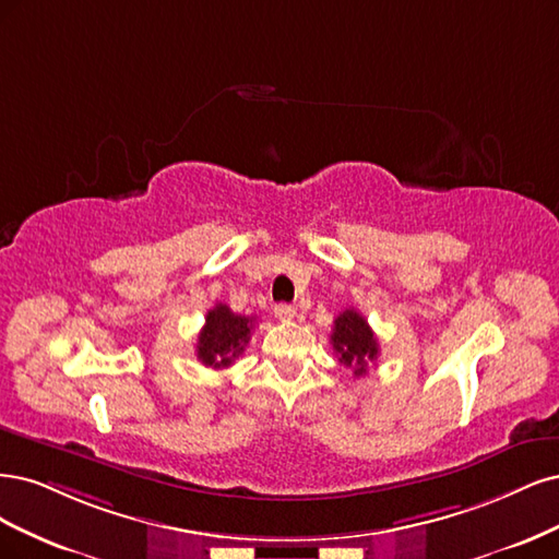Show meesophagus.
Here are the masks:
<instances>
[{"instance_id":"1","label":"esophagus","mask_w":559,"mask_h":559,"mask_svg":"<svg viewBox=\"0 0 559 559\" xmlns=\"http://www.w3.org/2000/svg\"><path fill=\"white\" fill-rule=\"evenodd\" d=\"M274 316L278 320H293L297 316V309L293 304H278V306H274Z\"/></svg>"}]
</instances>
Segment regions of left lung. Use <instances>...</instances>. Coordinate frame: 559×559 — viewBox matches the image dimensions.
<instances>
[{
  "mask_svg": "<svg viewBox=\"0 0 559 559\" xmlns=\"http://www.w3.org/2000/svg\"><path fill=\"white\" fill-rule=\"evenodd\" d=\"M332 348L338 357V362L353 369L355 376H365L367 367L376 362L378 357V341L365 316H359L355 309H346L338 313L332 330Z\"/></svg>",
  "mask_w": 559,
  "mask_h": 559,
  "instance_id": "1",
  "label": "left lung"
}]
</instances>
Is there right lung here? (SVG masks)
I'll list each match as a JSON object with an SVG mask.
<instances>
[{
    "mask_svg": "<svg viewBox=\"0 0 559 559\" xmlns=\"http://www.w3.org/2000/svg\"><path fill=\"white\" fill-rule=\"evenodd\" d=\"M255 318L231 313L227 304H215L197 336V359L213 369H225L237 359L253 332Z\"/></svg>",
    "mask_w": 559,
    "mask_h": 559,
    "instance_id": "right-lung-1",
    "label": "right lung"
}]
</instances>
